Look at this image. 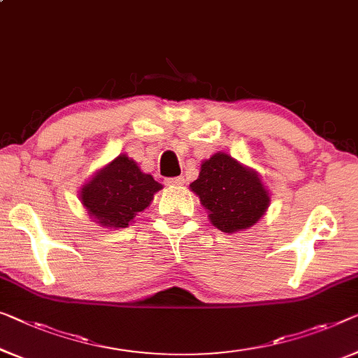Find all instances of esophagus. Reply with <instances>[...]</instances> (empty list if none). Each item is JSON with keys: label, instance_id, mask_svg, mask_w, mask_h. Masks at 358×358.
Returning <instances> with one entry per match:
<instances>
[{"label": "esophagus", "instance_id": "1", "mask_svg": "<svg viewBox=\"0 0 358 358\" xmlns=\"http://www.w3.org/2000/svg\"><path fill=\"white\" fill-rule=\"evenodd\" d=\"M169 186H183L185 185V178L183 177H175V178H169L165 181Z\"/></svg>", "mask_w": 358, "mask_h": 358}]
</instances>
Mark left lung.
Here are the masks:
<instances>
[{
    "label": "left lung",
    "instance_id": "left-lung-1",
    "mask_svg": "<svg viewBox=\"0 0 358 358\" xmlns=\"http://www.w3.org/2000/svg\"><path fill=\"white\" fill-rule=\"evenodd\" d=\"M189 189L199 197L212 225L228 234L254 227L270 206L259 172L220 151L202 161Z\"/></svg>",
    "mask_w": 358,
    "mask_h": 358
}]
</instances>
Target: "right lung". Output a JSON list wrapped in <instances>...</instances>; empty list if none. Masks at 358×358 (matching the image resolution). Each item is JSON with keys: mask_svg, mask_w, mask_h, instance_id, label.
Listing matches in <instances>:
<instances>
[{"mask_svg": "<svg viewBox=\"0 0 358 358\" xmlns=\"http://www.w3.org/2000/svg\"><path fill=\"white\" fill-rule=\"evenodd\" d=\"M162 185L141 172L138 164L119 154L93 173L80 188V201L90 218L103 228H127L138 213L148 209Z\"/></svg>", "mask_w": 358, "mask_h": 358, "instance_id": "add662e5", "label": "right lung"}]
</instances>
